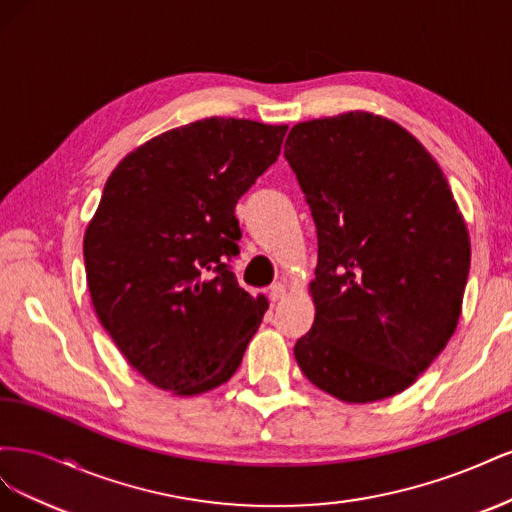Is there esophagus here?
<instances>
[{"instance_id":"34e87169","label":"esophagus","mask_w":512,"mask_h":512,"mask_svg":"<svg viewBox=\"0 0 512 512\" xmlns=\"http://www.w3.org/2000/svg\"><path fill=\"white\" fill-rule=\"evenodd\" d=\"M269 297L271 301H280L286 297V284L282 282H275L271 288H269Z\"/></svg>"}]
</instances>
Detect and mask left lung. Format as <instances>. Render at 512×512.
<instances>
[{
  "label": "left lung",
  "mask_w": 512,
  "mask_h": 512,
  "mask_svg": "<svg viewBox=\"0 0 512 512\" xmlns=\"http://www.w3.org/2000/svg\"><path fill=\"white\" fill-rule=\"evenodd\" d=\"M284 156L318 232L305 378L346 404L393 397L461 316L470 235L438 162L395 121L350 111L294 126Z\"/></svg>",
  "instance_id": "8db88e82"
}]
</instances>
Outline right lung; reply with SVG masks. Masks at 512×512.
Masks as SVG:
<instances>
[{
    "instance_id": "add662e5",
    "label": "right lung",
    "mask_w": 512,
    "mask_h": 512,
    "mask_svg": "<svg viewBox=\"0 0 512 512\" xmlns=\"http://www.w3.org/2000/svg\"><path fill=\"white\" fill-rule=\"evenodd\" d=\"M288 126L209 117L168 130L108 177L85 241L102 327L162 391L198 395L230 380L267 312L228 260L237 200L277 160Z\"/></svg>"
}]
</instances>
